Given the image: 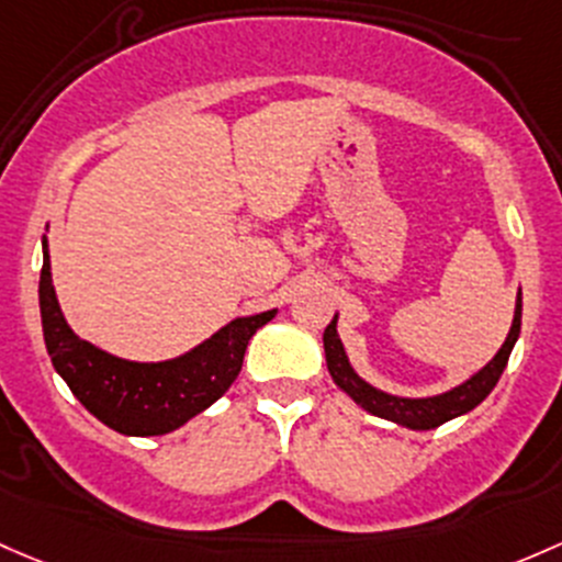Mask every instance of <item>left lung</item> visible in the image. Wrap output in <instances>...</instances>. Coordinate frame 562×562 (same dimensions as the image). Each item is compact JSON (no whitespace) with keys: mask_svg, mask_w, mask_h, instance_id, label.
<instances>
[{"mask_svg":"<svg viewBox=\"0 0 562 562\" xmlns=\"http://www.w3.org/2000/svg\"><path fill=\"white\" fill-rule=\"evenodd\" d=\"M519 323H522V293H517L515 321H512L509 336H506V341L501 345V350L495 352V358L490 360L487 366H482L476 374H471L469 380L460 382L458 387L439 395H428V398L390 395L385 390H376L366 380H360L356 369L350 366V358H347L339 334H336V315L326 326V334H323V347H326V363L336 385L345 390L358 406H363L369 415L382 417V420H390L395 425H404V428L412 430H430L439 428V425H445L447 420L465 415V412H471L474 406H480L482 401L487 398L490 390L495 387V382L504 374L506 363H509V356L512 350H515V341L519 336Z\"/></svg>","mask_w":562,"mask_h":562,"instance_id":"left-lung-1","label":"left lung"}]
</instances>
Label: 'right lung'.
Masks as SVG:
<instances>
[{
    "label": "right lung",
    "mask_w": 562,
    "mask_h": 562,
    "mask_svg": "<svg viewBox=\"0 0 562 562\" xmlns=\"http://www.w3.org/2000/svg\"><path fill=\"white\" fill-rule=\"evenodd\" d=\"M40 315L53 369L97 420L126 436H164L215 404L232 387L241 371L247 341L277 310L236 317L191 352L172 360L137 363L110 356L80 339L64 321L43 236Z\"/></svg>",
    "instance_id": "obj_1"
}]
</instances>
